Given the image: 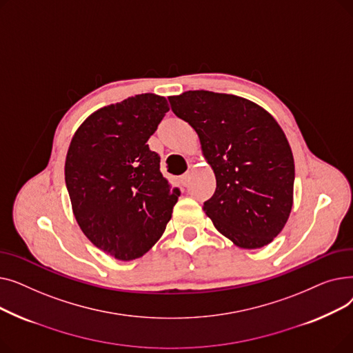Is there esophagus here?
<instances>
[{
  "mask_svg": "<svg viewBox=\"0 0 353 353\" xmlns=\"http://www.w3.org/2000/svg\"><path fill=\"white\" fill-rule=\"evenodd\" d=\"M190 176H192V173H190V172H186V173H184V174L180 177V181H181L183 186H188L189 181H190Z\"/></svg>",
  "mask_w": 353,
  "mask_h": 353,
  "instance_id": "34e87169",
  "label": "esophagus"
}]
</instances>
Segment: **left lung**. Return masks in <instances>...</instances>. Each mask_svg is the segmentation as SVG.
<instances>
[{
	"label": "left lung",
	"mask_w": 353,
	"mask_h": 353,
	"mask_svg": "<svg viewBox=\"0 0 353 353\" xmlns=\"http://www.w3.org/2000/svg\"><path fill=\"white\" fill-rule=\"evenodd\" d=\"M173 113L197 133L216 176L203 210L243 249L263 248L286 225L294 163L281 125L257 104L205 90L169 97Z\"/></svg>",
	"instance_id": "obj_1"
}]
</instances>
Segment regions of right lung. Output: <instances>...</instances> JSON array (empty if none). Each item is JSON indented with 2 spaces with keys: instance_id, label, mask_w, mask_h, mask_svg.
Here are the masks:
<instances>
[{
  "instance_id": "1",
  "label": "right lung",
  "mask_w": 353,
  "mask_h": 353,
  "mask_svg": "<svg viewBox=\"0 0 353 353\" xmlns=\"http://www.w3.org/2000/svg\"><path fill=\"white\" fill-rule=\"evenodd\" d=\"M169 110L150 92L128 97L92 113L70 143L65 184L74 216L90 242L119 261L152 249L180 196L147 144Z\"/></svg>"
}]
</instances>
